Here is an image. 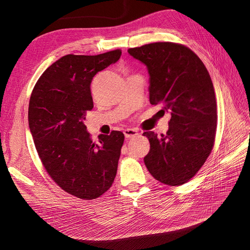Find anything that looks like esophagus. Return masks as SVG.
Wrapping results in <instances>:
<instances>
[{
	"label": "esophagus",
	"mask_w": 250,
	"mask_h": 250,
	"mask_svg": "<svg viewBox=\"0 0 250 250\" xmlns=\"http://www.w3.org/2000/svg\"><path fill=\"white\" fill-rule=\"evenodd\" d=\"M124 135L126 139H133L139 135V131L137 129H132V128H127L124 130Z\"/></svg>",
	"instance_id": "1"
}]
</instances>
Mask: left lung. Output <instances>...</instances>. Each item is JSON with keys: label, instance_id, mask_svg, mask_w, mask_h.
I'll return each instance as SVG.
<instances>
[{"label": "left lung", "instance_id": "obj_1", "mask_svg": "<svg viewBox=\"0 0 250 250\" xmlns=\"http://www.w3.org/2000/svg\"><path fill=\"white\" fill-rule=\"evenodd\" d=\"M147 66L149 100L171 112L169 129L150 142L144 157L148 171L168 186H181L199 171L214 147L217 104L213 82L201 59L184 44L153 42L128 49Z\"/></svg>", "mask_w": 250, "mask_h": 250}]
</instances>
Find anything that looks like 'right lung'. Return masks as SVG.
I'll return each mask as SVG.
<instances>
[{"label":"right lung","instance_id":"add662e5","mask_svg":"<svg viewBox=\"0 0 250 250\" xmlns=\"http://www.w3.org/2000/svg\"><path fill=\"white\" fill-rule=\"evenodd\" d=\"M122 54H69L42 73L29 102L30 132L44 169L63 191L92 200L115 180L124 134L113 130L96 143L86 131V112L94 107L90 82Z\"/></svg>","mask_w":250,"mask_h":250}]
</instances>
